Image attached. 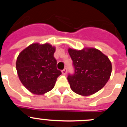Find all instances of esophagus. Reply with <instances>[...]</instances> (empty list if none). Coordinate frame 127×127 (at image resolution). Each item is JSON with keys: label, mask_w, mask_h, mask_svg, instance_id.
Wrapping results in <instances>:
<instances>
[{"label": "esophagus", "mask_w": 127, "mask_h": 127, "mask_svg": "<svg viewBox=\"0 0 127 127\" xmlns=\"http://www.w3.org/2000/svg\"><path fill=\"white\" fill-rule=\"evenodd\" d=\"M67 69L65 68V69H64V70H62V74L65 75L66 74H67Z\"/></svg>", "instance_id": "34e87169"}]
</instances>
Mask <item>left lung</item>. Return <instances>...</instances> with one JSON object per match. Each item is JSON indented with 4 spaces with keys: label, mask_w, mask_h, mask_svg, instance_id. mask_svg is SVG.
I'll use <instances>...</instances> for the list:
<instances>
[{
    "label": "left lung",
    "mask_w": 127,
    "mask_h": 127,
    "mask_svg": "<svg viewBox=\"0 0 127 127\" xmlns=\"http://www.w3.org/2000/svg\"><path fill=\"white\" fill-rule=\"evenodd\" d=\"M68 52L75 69L74 74L67 77L72 90L82 96H89L101 90L111 74L112 64L108 57L94 48H69Z\"/></svg>",
    "instance_id": "left-lung-1"
}]
</instances>
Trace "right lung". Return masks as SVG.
<instances>
[{"instance_id": "obj_1", "label": "right lung", "mask_w": 127, "mask_h": 127, "mask_svg": "<svg viewBox=\"0 0 127 127\" xmlns=\"http://www.w3.org/2000/svg\"><path fill=\"white\" fill-rule=\"evenodd\" d=\"M55 51V47L49 43H33L17 57L16 67L19 79L35 95H43L51 90L57 77L62 74L57 69Z\"/></svg>"}]
</instances>
